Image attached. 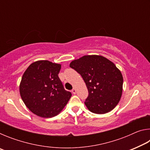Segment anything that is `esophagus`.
<instances>
[{
  "mask_svg": "<svg viewBox=\"0 0 150 150\" xmlns=\"http://www.w3.org/2000/svg\"><path fill=\"white\" fill-rule=\"evenodd\" d=\"M71 92L74 94V95H75L76 93H77V91H76L75 88H73V89L71 90Z\"/></svg>",
  "mask_w": 150,
  "mask_h": 150,
  "instance_id": "1",
  "label": "esophagus"
}]
</instances>
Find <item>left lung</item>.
Masks as SVG:
<instances>
[{
  "instance_id": "obj_1",
  "label": "left lung",
  "mask_w": 150,
  "mask_h": 150,
  "mask_svg": "<svg viewBox=\"0 0 150 150\" xmlns=\"http://www.w3.org/2000/svg\"><path fill=\"white\" fill-rule=\"evenodd\" d=\"M81 75L88 95L85 104L91 112L105 114L118 105L122 93V75L116 65L101 55H85L70 63Z\"/></svg>"
}]
</instances>
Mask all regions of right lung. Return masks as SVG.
<instances>
[{
	"mask_svg": "<svg viewBox=\"0 0 150 150\" xmlns=\"http://www.w3.org/2000/svg\"><path fill=\"white\" fill-rule=\"evenodd\" d=\"M61 65L47 60L32 63L25 71L20 94L29 110L37 116L52 118L57 115L71 96L58 77Z\"/></svg>",
	"mask_w": 150,
	"mask_h": 150,
	"instance_id": "add662e5",
	"label": "right lung"
}]
</instances>
